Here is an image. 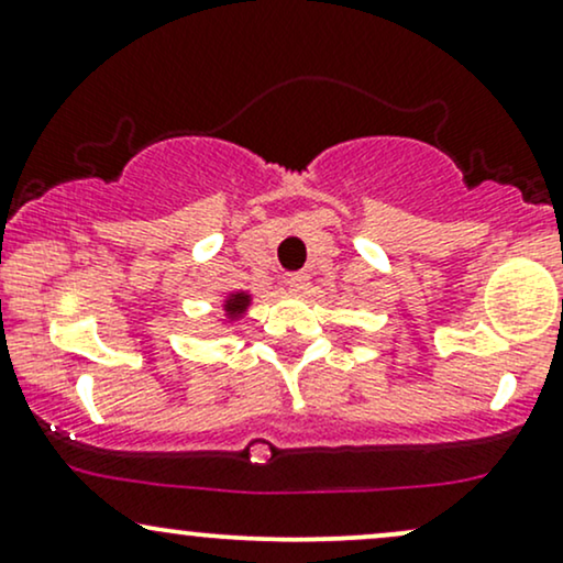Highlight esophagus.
<instances>
[{"label":"esophagus","instance_id":"34e87169","mask_svg":"<svg viewBox=\"0 0 563 563\" xmlns=\"http://www.w3.org/2000/svg\"><path fill=\"white\" fill-rule=\"evenodd\" d=\"M307 288H309V275L307 273L288 275V290H290V294L301 296V294H307Z\"/></svg>","mask_w":563,"mask_h":563}]
</instances>
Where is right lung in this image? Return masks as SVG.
<instances>
[{
    "label": "right lung",
    "instance_id": "add662e5",
    "mask_svg": "<svg viewBox=\"0 0 563 563\" xmlns=\"http://www.w3.org/2000/svg\"><path fill=\"white\" fill-rule=\"evenodd\" d=\"M249 303H252V296L246 294V290H233V294H228L225 303H222V309H225L228 320H239V317L246 314Z\"/></svg>",
    "mask_w": 563,
    "mask_h": 563
}]
</instances>
